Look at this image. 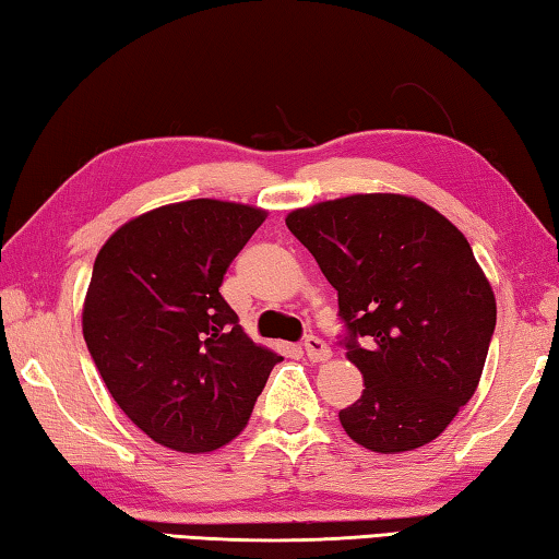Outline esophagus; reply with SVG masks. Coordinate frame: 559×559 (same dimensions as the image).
<instances>
[{
    "label": "esophagus",
    "mask_w": 559,
    "mask_h": 559,
    "mask_svg": "<svg viewBox=\"0 0 559 559\" xmlns=\"http://www.w3.org/2000/svg\"><path fill=\"white\" fill-rule=\"evenodd\" d=\"M305 352L309 356V361H326L329 356H332V349H329V344L324 340H319V336H307L305 340Z\"/></svg>",
    "instance_id": "34e87169"
}]
</instances>
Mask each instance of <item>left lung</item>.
Masks as SVG:
<instances>
[{
  "label": "left lung",
  "instance_id": "8db88e82",
  "mask_svg": "<svg viewBox=\"0 0 559 559\" xmlns=\"http://www.w3.org/2000/svg\"><path fill=\"white\" fill-rule=\"evenodd\" d=\"M287 227L340 295L342 346L364 391L340 411L369 451H414L445 431L478 386L496 297L463 233L393 193L292 210Z\"/></svg>",
  "mask_w": 559,
  "mask_h": 559
}]
</instances>
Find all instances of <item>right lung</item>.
<instances>
[{
  "instance_id": "1",
  "label": "right lung",
  "mask_w": 559,
  "mask_h": 559,
  "mask_svg": "<svg viewBox=\"0 0 559 559\" xmlns=\"http://www.w3.org/2000/svg\"><path fill=\"white\" fill-rule=\"evenodd\" d=\"M260 207L186 200L108 237L84 301V340L106 389L155 443L207 453L250 420L282 361L242 332L219 295L264 223Z\"/></svg>"
}]
</instances>
